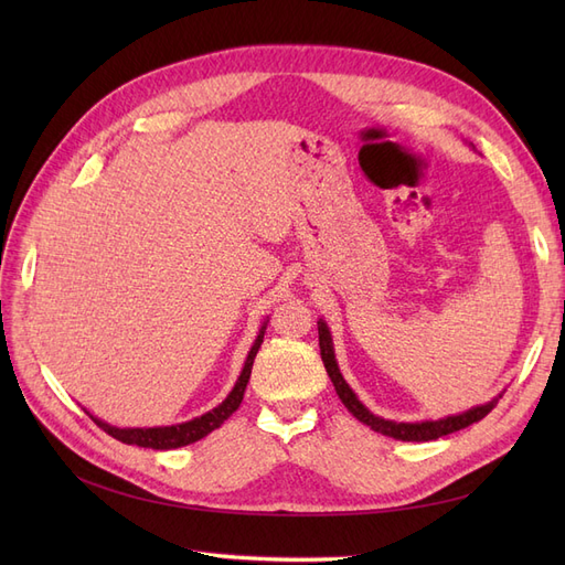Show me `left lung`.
Segmentation results:
<instances>
[{
	"label": "left lung",
	"mask_w": 565,
	"mask_h": 565,
	"mask_svg": "<svg viewBox=\"0 0 565 565\" xmlns=\"http://www.w3.org/2000/svg\"><path fill=\"white\" fill-rule=\"evenodd\" d=\"M318 341H320V358L324 363V370H328L330 380L334 384V391L337 396L341 398V403H344L349 407V413L361 419L363 424H367L372 431L377 434H384V436H391L396 440H415V443H424V440H436L440 436H448V434H455L459 429H467V426L481 422L490 409L498 405V398L486 403V405H478V407H471L467 409V413L461 415H455V417H446V419H438V422H419V424H405V422H391V419H382V417H374L370 409L355 398V393L349 388V384L344 382V377H341V372L337 367V361H334V349H332V337H330V330L328 324H324L322 320L318 322Z\"/></svg>",
	"instance_id": "8db88e82"
}]
</instances>
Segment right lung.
Returning <instances> with one entry per match:
<instances>
[{"label": "right lung", "mask_w": 565, "mask_h": 565, "mask_svg": "<svg viewBox=\"0 0 565 565\" xmlns=\"http://www.w3.org/2000/svg\"><path fill=\"white\" fill-rule=\"evenodd\" d=\"M264 330L266 328H262L259 337H256L254 347H252L247 361H245V367L241 372V380L235 382L231 396L224 403H221L218 407H214L212 413L202 415V417H195V419L185 422V424H177V426H158V429H115V426H110L106 422H98L96 417H92V419L108 436L127 443V446L152 448V450H172V448H181V446H191V443H195V440L204 438L207 434H212L214 429H218V426L224 424L235 413L237 407H241L243 396H245V388H247V382H249V374H252L256 351H259L262 341H264Z\"/></svg>", "instance_id": "1"}]
</instances>
